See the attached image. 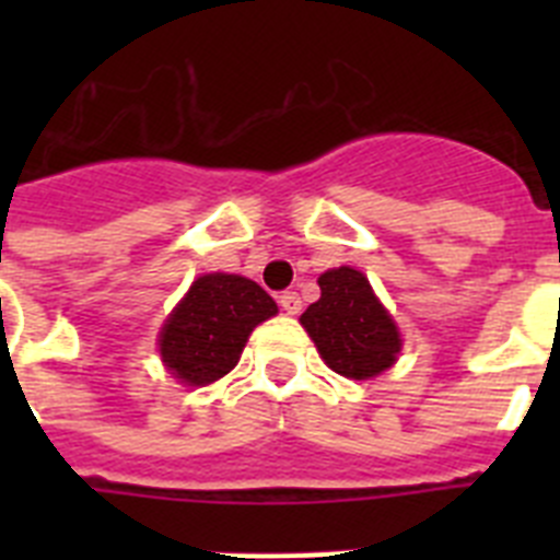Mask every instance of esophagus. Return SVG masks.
Returning a JSON list of instances; mask_svg holds the SVG:
<instances>
[{"mask_svg":"<svg viewBox=\"0 0 560 560\" xmlns=\"http://www.w3.org/2000/svg\"><path fill=\"white\" fill-rule=\"evenodd\" d=\"M280 308L285 311V314H300V311H303V300H300V294H296V291H283V294H280Z\"/></svg>","mask_w":560,"mask_h":560,"instance_id":"esophagus-1","label":"esophagus"}]
</instances>
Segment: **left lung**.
<instances>
[{"instance_id": "1", "label": "left lung", "mask_w": 560, "mask_h": 560, "mask_svg": "<svg viewBox=\"0 0 560 560\" xmlns=\"http://www.w3.org/2000/svg\"><path fill=\"white\" fill-rule=\"evenodd\" d=\"M323 296L300 316L316 350L334 373L364 381L384 373L400 353L398 325L381 305L373 285L350 266L319 275Z\"/></svg>"}]
</instances>
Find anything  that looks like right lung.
<instances>
[{
  "mask_svg": "<svg viewBox=\"0 0 560 560\" xmlns=\"http://www.w3.org/2000/svg\"><path fill=\"white\" fill-rule=\"evenodd\" d=\"M275 314L277 303L255 280L199 277L162 325V361L187 387H207L235 368L252 330Z\"/></svg>",
  "mask_w": 560,
  "mask_h": 560,
  "instance_id": "obj_1",
  "label": "right lung"
}]
</instances>
